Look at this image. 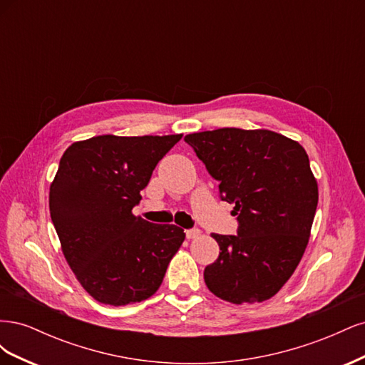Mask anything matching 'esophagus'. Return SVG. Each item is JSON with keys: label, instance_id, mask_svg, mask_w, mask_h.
I'll return each instance as SVG.
<instances>
[{"label": "esophagus", "instance_id": "esophagus-1", "mask_svg": "<svg viewBox=\"0 0 365 365\" xmlns=\"http://www.w3.org/2000/svg\"><path fill=\"white\" fill-rule=\"evenodd\" d=\"M185 236H187V239H196V237H200V236H201V230H197V228L187 230V231H185Z\"/></svg>", "mask_w": 365, "mask_h": 365}]
</instances>
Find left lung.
<instances>
[{
	"mask_svg": "<svg viewBox=\"0 0 365 365\" xmlns=\"http://www.w3.org/2000/svg\"><path fill=\"white\" fill-rule=\"evenodd\" d=\"M184 140L235 204L236 236L213 233L207 288L233 304L264 302L291 279L307 247L318 184L300 143L268 129L220 128Z\"/></svg>",
	"mask_w": 365,
	"mask_h": 365,
	"instance_id": "8db88e82",
	"label": "left lung"
}]
</instances>
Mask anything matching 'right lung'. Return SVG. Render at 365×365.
I'll use <instances>...</instances> for the list:
<instances>
[{
    "instance_id": "obj_1",
    "label": "right lung",
    "mask_w": 365,
    "mask_h": 365,
    "mask_svg": "<svg viewBox=\"0 0 365 365\" xmlns=\"http://www.w3.org/2000/svg\"><path fill=\"white\" fill-rule=\"evenodd\" d=\"M181 137L108 134L63 152L50 184V215L65 260L96 302L126 306L152 297L182 245V228L132 213Z\"/></svg>"
}]
</instances>
